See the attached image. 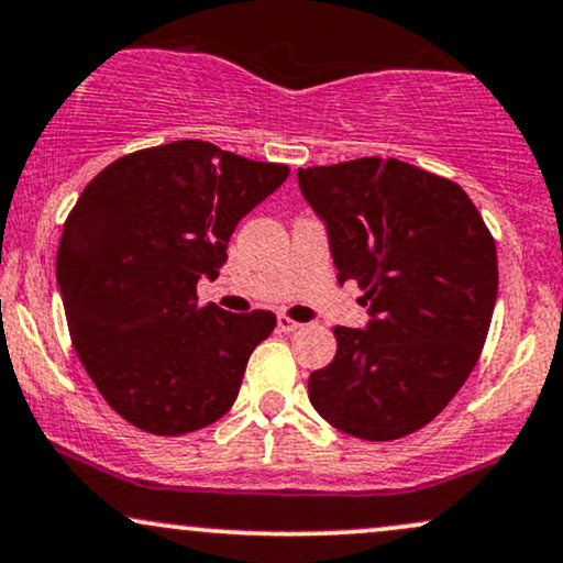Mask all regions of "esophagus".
Instances as JSON below:
<instances>
[{
  "label": "esophagus",
  "instance_id": "esophagus-1",
  "mask_svg": "<svg viewBox=\"0 0 563 563\" xmlns=\"http://www.w3.org/2000/svg\"><path fill=\"white\" fill-rule=\"evenodd\" d=\"M277 328L283 330V333H296V330L301 328V322H296V320H290L288 314H277Z\"/></svg>",
  "mask_w": 563,
  "mask_h": 563
}]
</instances>
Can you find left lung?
<instances>
[{"label":"left lung","mask_w":563,"mask_h":563,"mask_svg":"<svg viewBox=\"0 0 563 563\" xmlns=\"http://www.w3.org/2000/svg\"><path fill=\"white\" fill-rule=\"evenodd\" d=\"M328 225L338 283L356 280L367 330L338 324V351L309 375L324 422L362 440L422 430L475 369L498 296L496 241L459 183L401 159L301 167Z\"/></svg>","instance_id":"left-lung-1"}]
</instances>
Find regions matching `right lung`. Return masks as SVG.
<instances>
[{
    "label": "right lung",
    "mask_w": 563,
    "mask_h": 563,
    "mask_svg": "<svg viewBox=\"0 0 563 563\" xmlns=\"http://www.w3.org/2000/svg\"><path fill=\"white\" fill-rule=\"evenodd\" d=\"M288 173L188 139L114 159L78 196L57 286L80 364L125 422L183 435L233 406L275 314L199 307L196 283L220 275L241 217Z\"/></svg>",
    "instance_id": "add662e5"
}]
</instances>
